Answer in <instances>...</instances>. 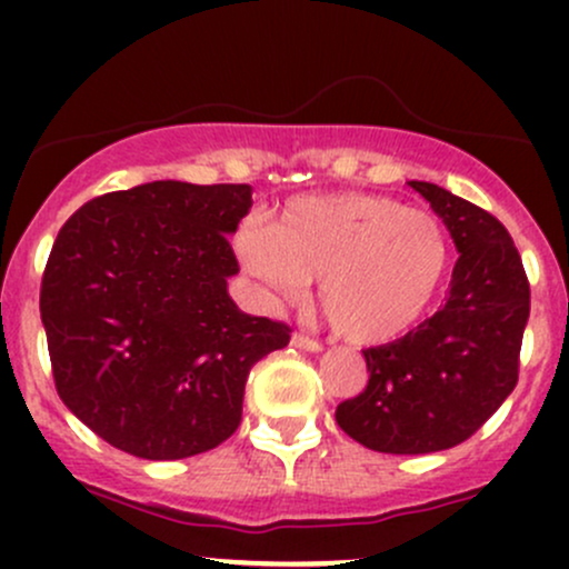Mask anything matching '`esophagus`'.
Wrapping results in <instances>:
<instances>
[{
	"label": "esophagus",
	"instance_id": "1",
	"mask_svg": "<svg viewBox=\"0 0 569 569\" xmlns=\"http://www.w3.org/2000/svg\"><path fill=\"white\" fill-rule=\"evenodd\" d=\"M291 345H293V348L310 350V352L321 350V342H318V339H312L310 335H302V331H297V335L291 337Z\"/></svg>",
	"mask_w": 569,
	"mask_h": 569
}]
</instances>
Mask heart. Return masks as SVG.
<instances>
[{"mask_svg": "<svg viewBox=\"0 0 569 569\" xmlns=\"http://www.w3.org/2000/svg\"><path fill=\"white\" fill-rule=\"evenodd\" d=\"M234 248L280 302H297L321 278L326 318L361 345L393 342L426 321L455 262L436 213L375 192L299 194L272 224L246 221Z\"/></svg>", "mask_w": 569, "mask_h": 569, "instance_id": "heart-1", "label": "heart"}]
</instances>
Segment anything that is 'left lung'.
<instances>
[{
  "mask_svg": "<svg viewBox=\"0 0 569 569\" xmlns=\"http://www.w3.org/2000/svg\"><path fill=\"white\" fill-rule=\"evenodd\" d=\"M452 234L449 299L396 342L363 350L369 382L337 407V426L385 455H428L479 430L519 382L530 280L492 213L428 181H409Z\"/></svg>",
  "mask_w": 569,
  "mask_h": 569,
  "instance_id": "8db88e82",
  "label": "left lung"
}]
</instances>
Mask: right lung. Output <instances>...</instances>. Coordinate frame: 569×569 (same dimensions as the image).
<instances>
[{
	"label": "right lung",
	"mask_w": 569,
	"mask_h": 569,
	"mask_svg": "<svg viewBox=\"0 0 569 569\" xmlns=\"http://www.w3.org/2000/svg\"><path fill=\"white\" fill-rule=\"evenodd\" d=\"M248 184L152 181L84 202L58 232L39 312L61 401L122 452L181 460L240 426L248 371L291 326L246 316L227 234Z\"/></svg>",
	"instance_id": "obj_1"
}]
</instances>
